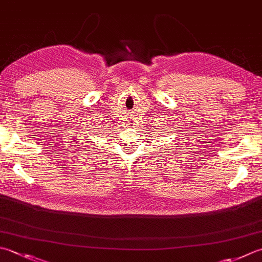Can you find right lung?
Segmentation results:
<instances>
[{"label":"right lung","instance_id":"add662e5","mask_svg":"<svg viewBox=\"0 0 262 262\" xmlns=\"http://www.w3.org/2000/svg\"><path fill=\"white\" fill-rule=\"evenodd\" d=\"M91 145H92V144H91ZM89 151H90V150H89Z\"/></svg>","mask_w":262,"mask_h":262}]
</instances>
